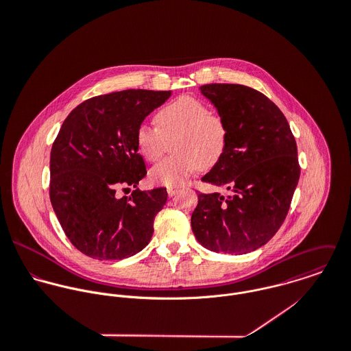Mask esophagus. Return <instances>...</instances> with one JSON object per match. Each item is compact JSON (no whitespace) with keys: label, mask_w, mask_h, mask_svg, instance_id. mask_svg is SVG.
<instances>
[{"label":"esophagus","mask_w":351,"mask_h":351,"mask_svg":"<svg viewBox=\"0 0 351 351\" xmlns=\"http://www.w3.org/2000/svg\"><path fill=\"white\" fill-rule=\"evenodd\" d=\"M180 192V188L178 186H167V195L170 197H173L174 195H177Z\"/></svg>","instance_id":"1"}]
</instances>
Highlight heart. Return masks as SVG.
<instances>
[{
	"instance_id": "heart-1",
	"label": "heart",
	"mask_w": 351,
	"mask_h": 351,
	"mask_svg": "<svg viewBox=\"0 0 351 351\" xmlns=\"http://www.w3.org/2000/svg\"><path fill=\"white\" fill-rule=\"evenodd\" d=\"M156 127L141 124L136 130V146L149 162H156L173 141L174 155L150 170L152 184L180 186L201 167L215 165L224 154L228 141L226 120L208 110L202 101L180 96L163 105L155 114Z\"/></svg>"
}]
</instances>
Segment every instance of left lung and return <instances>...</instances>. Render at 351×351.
<instances>
[{
  "mask_svg": "<svg viewBox=\"0 0 351 351\" xmlns=\"http://www.w3.org/2000/svg\"><path fill=\"white\" fill-rule=\"evenodd\" d=\"M228 128L221 158L201 180L231 192L199 193L192 230L208 250L247 254L282 226L300 178L298 146L287 117L261 92L237 84H208Z\"/></svg>",
  "mask_w": 351,
  "mask_h": 351,
  "instance_id": "obj_1",
  "label": "left lung"
}]
</instances>
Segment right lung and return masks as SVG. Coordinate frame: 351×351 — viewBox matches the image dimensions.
Returning a JSON list of instances; mask_svg holds the SVG:
<instances>
[{"instance_id":"obj_1","label":"right lung","mask_w":351,"mask_h":351,"mask_svg":"<svg viewBox=\"0 0 351 351\" xmlns=\"http://www.w3.org/2000/svg\"><path fill=\"white\" fill-rule=\"evenodd\" d=\"M170 90L130 89L81 102L64 119L52 143L50 200L73 246L104 261L143 250L154 219L167 200L166 188L135 189L147 174L136 130L170 97Z\"/></svg>"}]
</instances>
